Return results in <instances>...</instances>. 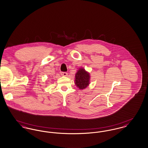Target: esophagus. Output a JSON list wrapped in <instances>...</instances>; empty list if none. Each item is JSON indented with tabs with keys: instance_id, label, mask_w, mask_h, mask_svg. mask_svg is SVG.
<instances>
[{
	"instance_id": "34e87169",
	"label": "esophagus",
	"mask_w": 148,
	"mask_h": 148,
	"mask_svg": "<svg viewBox=\"0 0 148 148\" xmlns=\"http://www.w3.org/2000/svg\"><path fill=\"white\" fill-rule=\"evenodd\" d=\"M61 75L62 76H67V75H68V73H67V72H61Z\"/></svg>"
}]
</instances>
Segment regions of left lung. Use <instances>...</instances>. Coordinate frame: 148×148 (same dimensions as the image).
<instances>
[{
  "label": "left lung",
  "instance_id": "8db88e82",
  "mask_svg": "<svg viewBox=\"0 0 148 148\" xmlns=\"http://www.w3.org/2000/svg\"><path fill=\"white\" fill-rule=\"evenodd\" d=\"M90 84V74L82 67L79 68L75 74V84L80 90H84Z\"/></svg>",
  "mask_w": 148,
  "mask_h": 148
}]
</instances>
